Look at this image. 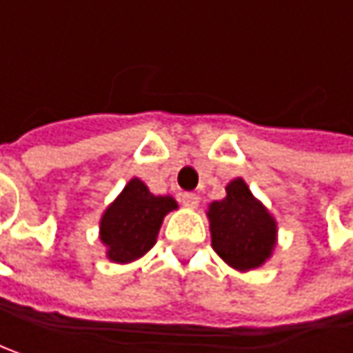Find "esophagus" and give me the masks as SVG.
Returning a JSON list of instances; mask_svg holds the SVG:
<instances>
[{"instance_id":"34e87169","label":"esophagus","mask_w":353,"mask_h":353,"mask_svg":"<svg viewBox=\"0 0 353 353\" xmlns=\"http://www.w3.org/2000/svg\"><path fill=\"white\" fill-rule=\"evenodd\" d=\"M181 202H183L184 206H188V208H196L198 196L194 192H183V194H181Z\"/></svg>"}]
</instances>
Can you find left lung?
<instances>
[{
    "label": "left lung",
    "instance_id": "1",
    "mask_svg": "<svg viewBox=\"0 0 353 353\" xmlns=\"http://www.w3.org/2000/svg\"><path fill=\"white\" fill-rule=\"evenodd\" d=\"M228 196L212 202V248L237 271H250L271 255L277 228L263 204L251 196L248 184L236 179L225 186Z\"/></svg>",
    "mask_w": 353,
    "mask_h": 353
}]
</instances>
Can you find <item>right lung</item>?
<instances>
[{"label": "right lung", "mask_w": 353, "mask_h": 353, "mask_svg": "<svg viewBox=\"0 0 353 353\" xmlns=\"http://www.w3.org/2000/svg\"><path fill=\"white\" fill-rule=\"evenodd\" d=\"M174 208L176 202L172 198L155 196L139 179H131L105 210L100 224L108 257L117 263H129L145 255L155 245L163 218Z\"/></svg>", "instance_id": "add662e5"}]
</instances>
